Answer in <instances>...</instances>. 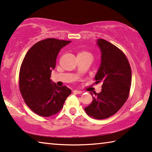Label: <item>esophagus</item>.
<instances>
[{
	"mask_svg": "<svg viewBox=\"0 0 152 152\" xmlns=\"http://www.w3.org/2000/svg\"><path fill=\"white\" fill-rule=\"evenodd\" d=\"M73 92H75V93H77V94H81L83 92L82 91H78V90H74Z\"/></svg>",
	"mask_w": 152,
	"mask_h": 152,
	"instance_id": "esophagus-1",
	"label": "esophagus"
}]
</instances>
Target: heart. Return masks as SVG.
Returning a JSON list of instances; mask_svg holds the SVG:
<instances>
[{
    "mask_svg": "<svg viewBox=\"0 0 152 152\" xmlns=\"http://www.w3.org/2000/svg\"><path fill=\"white\" fill-rule=\"evenodd\" d=\"M77 56H92L91 54L90 53L86 51V50H80V51L78 52Z\"/></svg>",
    "mask_w": 152,
    "mask_h": 152,
    "instance_id": "heart-1",
    "label": "heart"
}]
</instances>
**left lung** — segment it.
I'll list each match as a JSON object with an SVG mask.
<instances>
[{"mask_svg": "<svg viewBox=\"0 0 152 152\" xmlns=\"http://www.w3.org/2000/svg\"><path fill=\"white\" fill-rule=\"evenodd\" d=\"M102 52V62L94 77L102 83L99 93L94 92L92 102L85 112L95 119H104L119 110L129 97L132 81L129 63L121 50L103 39H97Z\"/></svg>", "mask_w": 152, "mask_h": 152, "instance_id": "obj_1", "label": "left lung"}]
</instances>
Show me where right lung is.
Wrapping results in <instances>:
<instances>
[{"mask_svg": "<svg viewBox=\"0 0 152 152\" xmlns=\"http://www.w3.org/2000/svg\"><path fill=\"white\" fill-rule=\"evenodd\" d=\"M71 41L47 38L33 45L26 53L19 72V88L23 99L39 116H50L63 107L71 90L59 87L50 80L56 58L62 47Z\"/></svg>", "mask_w": 152, "mask_h": 152, "instance_id": "1", "label": "right lung"}]
</instances>
